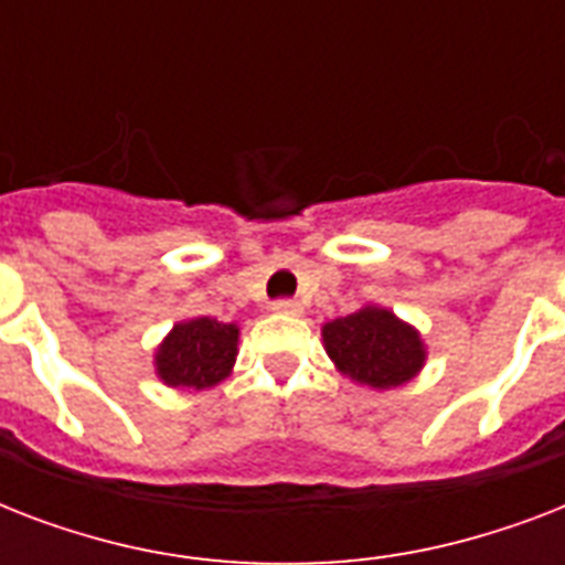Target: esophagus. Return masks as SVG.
I'll return each instance as SVG.
<instances>
[{"mask_svg":"<svg viewBox=\"0 0 565 565\" xmlns=\"http://www.w3.org/2000/svg\"><path fill=\"white\" fill-rule=\"evenodd\" d=\"M273 310L275 313H287V317H299L301 305L296 299H278L273 301Z\"/></svg>","mask_w":565,"mask_h":565,"instance_id":"34e87169","label":"esophagus"}]
</instances>
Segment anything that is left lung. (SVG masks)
Segmentation results:
<instances>
[{"label": "left lung", "instance_id": "left-lung-1", "mask_svg": "<svg viewBox=\"0 0 565 565\" xmlns=\"http://www.w3.org/2000/svg\"><path fill=\"white\" fill-rule=\"evenodd\" d=\"M322 343L337 370L375 390L407 384L419 375L428 358L419 331L377 305L326 322Z\"/></svg>", "mask_w": 565, "mask_h": 565}]
</instances>
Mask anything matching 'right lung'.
Here are the masks:
<instances>
[{"instance_id":"obj_1","label":"right lung","mask_w":565,"mask_h":565,"mask_svg":"<svg viewBox=\"0 0 565 565\" xmlns=\"http://www.w3.org/2000/svg\"><path fill=\"white\" fill-rule=\"evenodd\" d=\"M239 328L211 317L179 322L154 352V372L175 390H207L231 375Z\"/></svg>"}]
</instances>
